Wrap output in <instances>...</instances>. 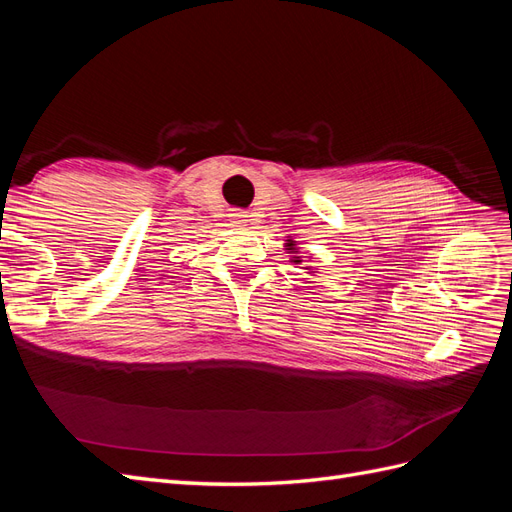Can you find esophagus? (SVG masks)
I'll return each instance as SVG.
<instances>
[{
	"label": "esophagus",
	"instance_id": "34e87169",
	"mask_svg": "<svg viewBox=\"0 0 512 512\" xmlns=\"http://www.w3.org/2000/svg\"><path fill=\"white\" fill-rule=\"evenodd\" d=\"M232 218H235L237 224H245L247 222V213L245 211H237L235 215H232Z\"/></svg>",
	"mask_w": 512,
	"mask_h": 512
}]
</instances>
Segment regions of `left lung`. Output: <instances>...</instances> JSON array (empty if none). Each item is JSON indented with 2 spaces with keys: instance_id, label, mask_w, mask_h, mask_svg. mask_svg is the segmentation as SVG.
Here are the masks:
<instances>
[{
  "instance_id": "left-lung-1",
  "label": "left lung",
  "mask_w": 512,
  "mask_h": 512,
  "mask_svg": "<svg viewBox=\"0 0 512 512\" xmlns=\"http://www.w3.org/2000/svg\"><path fill=\"white\" fill-rule=\"evenodd\" d=\"M294 262H299V260H294Z\"/></svg>"
}]
</instances>
